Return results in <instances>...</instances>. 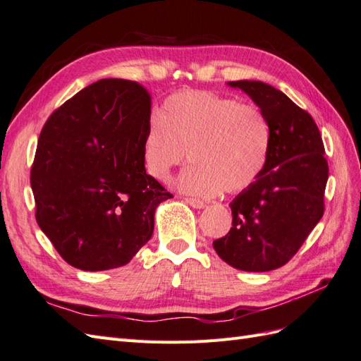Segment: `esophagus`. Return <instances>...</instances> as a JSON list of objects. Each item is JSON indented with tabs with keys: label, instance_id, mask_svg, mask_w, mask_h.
Segmentation results:
<instances>
[{
	"label": "esophagus",
	"instance_id": "1",
	"mask_svg": "<svg viewBox=\"0 0 361 361\" xmlns=\"http://www.w3.org/2000/svg\"><path fill=\"white\" fill-rule=\"evenodd\" d=\"M184 201H186L188 204L193 209H204L206 207V202L201 200H197V198H184Z\"/></svg>",
	"mask_w": 361,
	"mask_h": 361
}]
</instances>
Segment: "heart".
<instances>
[{
  "mask_svg": "<svg viewBox=\"0 0 361 361\" xmlns=\"http://www.w3.org/2000/svg\"><path fill=\"white\" fill-rule=\"evenodd\" d=\"M270 151V126L252 105L210 91H183L164 100L143 138V164L166 181L189 155L177 188L193 197L239 192L259 178Z\"/></svg>",
  "mask_w": 361,
  "mask_h": 361,
  "instance_id": "b5f03b06",
  "label": "heart"
}]
</instances>
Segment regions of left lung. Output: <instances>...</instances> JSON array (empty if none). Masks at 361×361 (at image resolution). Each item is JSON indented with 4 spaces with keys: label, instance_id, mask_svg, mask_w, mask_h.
I'll list each match as a JSON object with an SVG mask.
<instances>
[{
    "label": "left lung",
    "instance_id": "8db88e82",
    "mask_svg": "<svg viewBox=\"0 0 361 361\" xmlns=\"http://www.w3.org/2000/svg\"><path fill=\"white\" fill-rule=\"evenodd\" d=\"M227 85L259 106L270 126V151L259 178L230 202L232 228L214 248L233 269L270 271L298 253L323 216L325 147L312 117L281 90L261 80Z\"/></svg>",
    "mask_w": 361,
    "mask_h": 361
}]
</instances>
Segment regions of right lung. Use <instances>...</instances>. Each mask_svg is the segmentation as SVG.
<instances>
[{
  "mask_svg": "<svg viewBox=\"0 0 361 361\" xmlns=\"http://www.w3.org/2000/svg\"><path fill=\"white\" fill-rule=\"evenodd\" d=\"M149 118L151 97L142 85L102 79L42 128L30 172L36 221L79 270L128 264L151 239L157 207L172 198L143 164Z\"/></svg>",
  "mask_w": 361,
  "mask_h": 361,
  "instance_id": "1",
  "label": "right lung"
}]
</instances>
